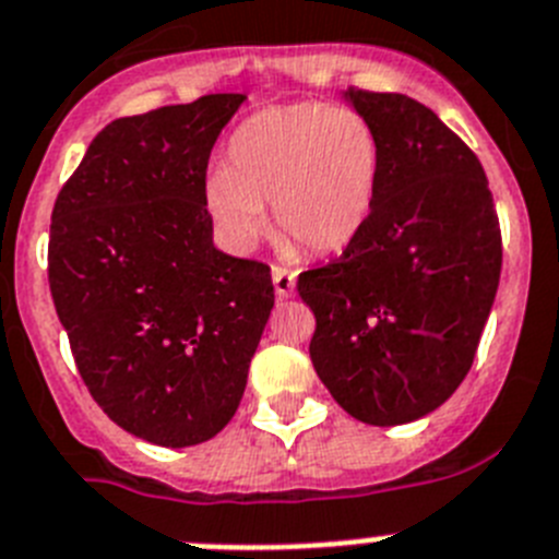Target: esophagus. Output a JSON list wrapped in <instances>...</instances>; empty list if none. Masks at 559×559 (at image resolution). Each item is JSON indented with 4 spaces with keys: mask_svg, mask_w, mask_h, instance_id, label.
Here are the masks:
<instances>
[{
    "mask_svg": "<svg viewBox=\"0 0 559 559\" xmlns=\"http://www.w3.org/2000/svg\"><path fill=\"white\" fill-rule=\"evenodd\" d=\"M273 286H275V298L278 300L293 298L295 273H289V270H284V266H273Z\"/></svg>",
    "mask_w": 559,
    "mask_h": 559,
    "instance_id": "esophagus-1",
    "label": "esophagus"
}]
</instances>
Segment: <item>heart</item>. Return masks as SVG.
I'll list each match as a JSON object with an SVG mask.
<instances>
[{"label":"heart","mask_w":559,"mask_h":559,"mask_svg":"<svg viewBox=\"0 0 559 559\" xmlns=\"http://www.w3.org/2000/svg\"><path fill=\"white\" fill-rule=\"evenodd\" d=\"M225 168L205 179V205L236 247L255 245L264 205L289 239L314 252L352 245L380 179V138L346 106H273L233 132Z\"/></svg>","instance_id":"b5f03b06"}]
</instances>
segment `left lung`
I'll list each match as a JSON object with an SVG mask.
<instances>
[{"instance_id": "obj_1", "label": "left lung", "mask_w": 559, "mask_h": 559, "mask_svg": "<svg viewBox=\"0 0 559 559\" xmlns=\"http://www.w3.org/2000/svg\"><path fill=\"white\" fill-rule=\"evenodd\" d=\"M340 98L380 138V179L343 255L300 273L309 357L346 414L391 427L433 414L473 366L501 281L484 168L433 109L396 92Z\"/></svg>"}]
</instances>
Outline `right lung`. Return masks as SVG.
<instances>
[{
	"mask_svg": "<svg viewBox=\"0 0 559 559\" xmlns=\"http://www.w3.org/2000/svg\"><path fill=\"white\" fill-rule=\"evenodd\" d=\"M247 95L111 120L61 188L50 293L92 400L126 433L191 448L233 419L275 293L213 245L211 148Z\"/></svg>",
	"mask_w": 559,
	"mask_h": 559,
	"instance_id": "obj_1",
	"label": "right lung"
}]
</instances>
